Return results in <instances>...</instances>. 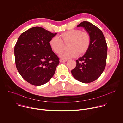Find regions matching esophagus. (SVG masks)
I'll return each mask as SVG.
<instances>
[{"instance_id":"34e87169","label":"esophagus","mask_w":123,"mask_h":123,"mask_svg":"<svg viewBox=\"0 0 123 123\" xmlns=\"http://www.w3.org/2000/svg\"><path fill=\"white\" fill-rule=\"evenodd\" d=\"M66 61H67V60H66V59H61L60 60V62H61V63H62V62H66Z\"/></svg>"}]
</instances>
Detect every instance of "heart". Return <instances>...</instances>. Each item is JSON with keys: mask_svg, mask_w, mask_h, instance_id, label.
Listing matches in <instances>:
<instances>
[{"mask_svg": "<svg viewBox=\"0 0 123 123\" xmlns=\"http://www.w3.org/2000/svg\"><path fill=\"white\" fill-rule=\"evenodd\" d=\"M61 40L58 37H52L49 44L52 51L60 54L63 50L64 44L68 43L69 49L63 52L60 56L64 58L77 57L79 54L84 55L87 52L91 43V36L87 31L79 29H73L63 32L60 35Z\"/></svg>", "mask_w": 123, "mask_h": 123, "instance_id": "obj_1", "label": "heart"}]
</instances>
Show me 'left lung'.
<instances>
[{
  "label": "left lung",
  "mask_w": 123,
  "mask_h": 123,
  "mask_svg": "<svg viewBox=\"0 0 123 123\" xmlns=\"http://www.w3.org/2000/svg\"><path fill=\"white\" fill-rule=\"evenodd\" d=\"M77 27L85 28L91 36V43L87 52L76 60V67L71 73L81 83H92L100 76L105 68L107 45L102 31L91 23L83 21Z\"/></svg>",
  "instance_id": "8db88e82"
}]
</instances>
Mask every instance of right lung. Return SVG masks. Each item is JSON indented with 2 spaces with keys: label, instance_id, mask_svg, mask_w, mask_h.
<instances>
[{
  "label": "right lung",
  "instance_id": "1",
  "mask_svg": "<svg viewBox=\"0 0 123 123\" xmlns=\"http://www.w3.org/2000/svg\"><path fill=\"white\" fill-rule=\"evenodd\" d=\"M43 28L35 27L24 31L14 47L16 68L29 83L41 86L50 80L59 64V58L49 42L55 36Z\"/></svg>",
  "mask_w": 123,
  "mask_h": 123
}]
</instances>
